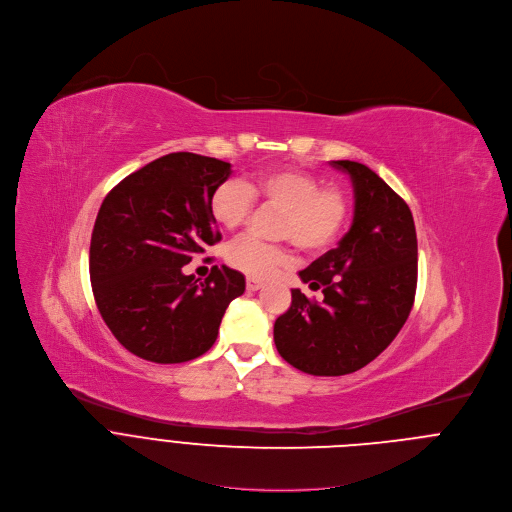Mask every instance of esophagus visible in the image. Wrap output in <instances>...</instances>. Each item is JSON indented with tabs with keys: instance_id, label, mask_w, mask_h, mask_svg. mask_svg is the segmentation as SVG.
<instances>
[{
	"instance_id": "34e87169",
	"label": "esophagus",
	"mask_w": 512,
	"mask_h": 512,
	"mask_svg": "<svg viewBox=\"0 0 512 512\" xmlns=\"http://www.w3.org/2000/svg\"><path fill=\"white\" fill-rule=\"evenodd\" d=\"M261 287H263V281L253 279V277H249V279H247V291H259Z\"/></svg>"
}]
</instances>
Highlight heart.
Instances as JSON below:
<instances>
[{
    "instance_id": "heart-1",
    "label": "heart",
    "mask_w": 512,
    "mask_h": 512,
    "mask_svg": "<svg viewBox=\"0 0 512 512\" xmlns=\"http://www.w3.org/2000/svg\"><path fill=\"white\" fill-rule=\"evenodd\" d=\"M255 201L281 207L277 235L309 253L333 245L349 217V197L341 187L323 185L315 173L295 167L265 169L243 183H219L209 197V213L219 227L235 231L247 223ZM289 261L287 247L255 237H241L227 249V263L253 279H267Z\"/></svg>"
}]
</instances>
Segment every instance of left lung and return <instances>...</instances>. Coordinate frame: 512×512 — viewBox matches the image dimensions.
<instances>
[{
    "label": "left lung",
    "instance_id": "left-lung-1",
    "mask_svg": "<svg viewBox=\"0 0 512 512\" xmlns=\"http://www.w3.org/2000/svg\"><path fill=\"white\" fill-rule=\"evenodd\" d=\"M349 175L355 213L339 245L307 269L303 283L323 301L291 291V307L275 321L279 355L295 369L349 375L379 357L403 329L417 291V231L409 205L367 165L331 161Z\"/></svg>",
    "mask_w": 512,
    "mask_h": 512
}]
</instances>
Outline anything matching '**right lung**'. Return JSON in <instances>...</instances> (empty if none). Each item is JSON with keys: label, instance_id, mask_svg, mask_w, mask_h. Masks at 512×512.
<instances>
[{"label": "right lung", "instance_id": "right-lung-1", "mask_svg": "<svg viewBox=\"0 0 512 512\" xmlns=\"http://www.w3.org/2000/svg\"><path fill=\"white\" fill-rule=\"evenodd\" d=\"M231 163L169 153L119 181L103 199L89 247L97 309L133 355L161 365L207 353L245 277L225 265L197 283L183 273L195 255L221 241L209 213L213 189Z\"/></svg>", "mask_w": 512, "mask_h": 512}]
</instances>
